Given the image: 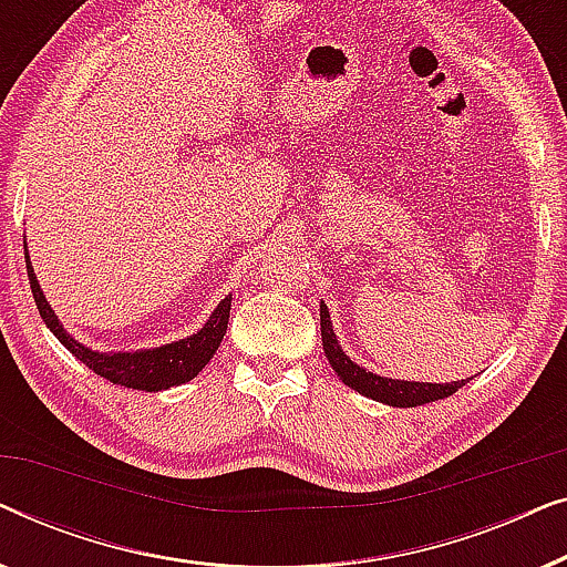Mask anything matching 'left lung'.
Listing matches in <instances>:
<instances>
[{"label": "left lung", "instance_id": "8db88e82", "mask_svg": "<svg viewBox=\"0 0 567 567\" xmlns=\"http://www.w3.org/2000/svg\"><path fill=\"white\" fill-rule=\"evenodd\" d=\"M320 330H322V348L328 355L330 367L336 369V374L351 386V390L361 392L363 398H371L377 402H386L392 408H417L425 402L444 400L449 394H454L460 386H464L467 379L452 384H423V382H405V379H384L371 374V371L355 367L348 355L340 351L336 332H332L330 312L328 307L320 305Z\"/></svg>", "mask_w": 567, "mask_h": 567}]
</instances>
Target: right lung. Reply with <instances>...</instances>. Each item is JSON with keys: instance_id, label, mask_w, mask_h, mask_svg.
Returning a JSON list of instances; mask_svg holds the SVG:
<instances>
[{"instance_id": "obj_1", "label": "right lung", "mask_w": 567, "mask_h": 567, "mask_svg": "<svg viewBox=\"0 0 567 567\" xmlns=\"http://www.w3.org/2000/svg\"><path fill=\"white\" fill-rule=\"evenodd\" d=\"M28 247V245H25ZM25 266H28V281L33 289V299L38 312H41L43 322L49 324L53 336L69 348V353H74L84 367H90L97 377L107 379V382L128 386V390H146V392H159L167 386H177L183 382H190L200 369L212 361V355L219 348L224 332H227L229 322V309H231V293L221 299V305L214 309V315L208 317V322L200 328L196 336L177 340V343H167L162 348H152V351H136V353H97L76 343L72 336H66L61 328L56 315L45 301L41 286L35 281L33 266L28 260L25 250Z\"/></svg>"}]
</instances>
